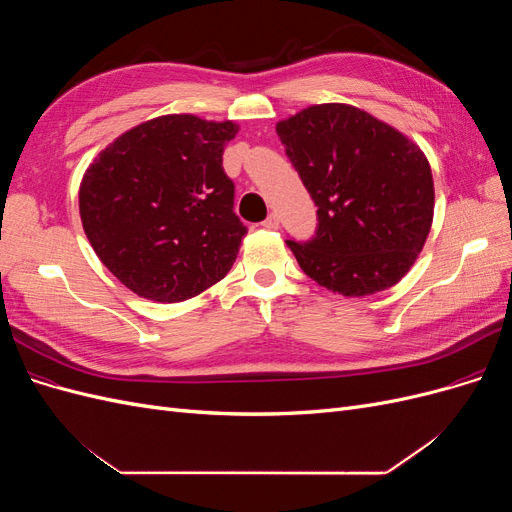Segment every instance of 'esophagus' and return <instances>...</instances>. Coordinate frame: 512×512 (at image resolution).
<instances>
[{
  "label": "esophagus",
  "instance_id": "obj_1",
  "mask_svg": "<svg viewBox=\"0 0 512 512\" xmlns=\"http://www.w3.org/2000/svg\"><path fill=\"white\" fill-rule=\"evenodd\" d=\"M262 226H265V228H269V230H273V228H277V226H280V218H277V215H275V213H269V218H267L265 222H262Z\"/></svg>",
  "mask_w": 512,
  "mask_h": 512
}]
</instances>
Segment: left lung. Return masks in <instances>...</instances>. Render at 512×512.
<instances>
[{
    "label": "left lung",
    "mask_w": 512,
    "mask_h": 512,
    "mask_svg": "<svg viewBox=\"0 0 512 512\" xmlns=\"http://www.w3.org/2000/svg\"><path fill=\"white\" fill-rule=\"evenodd\" d=\"M318 207L316 235L286 241L314 282L344 297L395 286L433 220V177L408 136L350 104H316L275 126Z\"/></svg>",
    "instance_id": "left-lung-1"
}]
</instances>
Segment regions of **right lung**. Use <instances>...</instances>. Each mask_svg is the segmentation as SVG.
<instances>
[{"mask_svg": "<svg viewBox=\"0 0 512 512\" xmlns=\"http://www.w3.org/2000/svg\"><path fill=\"white\" fill-rule=\"evenodd\" d=\"M237 132L232 121L164 115L115 138L85 170V235L138 297L185 301L230 271L247 232L222 168Z\"/></svg>", "mask_w": 512, "mask_h": 512, "instance_id": "obj_1", "label": "right lung"}]
</instances>
